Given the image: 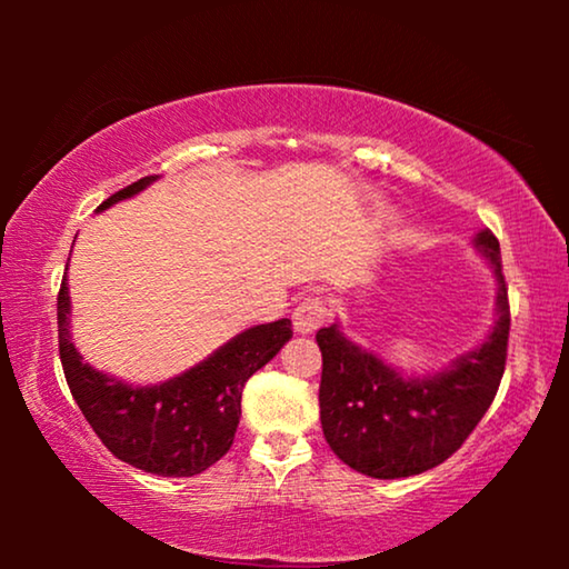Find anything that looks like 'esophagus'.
I'll return each instance as SVG.
<instances>
[{
    "mask_svg": "<svg viewBox=\"0 0 569 569\" xmlns=\"http://www.w3.org/2000/svg\"><path fill=\"white\" fill-rule=\"evenodd\" d=\"M326 321V302L321 298H302L292 313L298 333H313Z\"/></svg>",
    "mask_w": 569,
    "mask_h": 569,
    "instance_id": "1",
    "label": "esophagus"
}]
</instances>
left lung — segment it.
<instances>
[{"instance_id": "1", "label": "left lung", "mask_w": 569, "mask_h": 569, "mask_svg": "<svg viewBox=\"0 0 569 569\" xmlns=\"http://www.w3.org/2000/svg\"><path fill=\"white\" fill-rule=\"evenodd\" d=\"M497 277V321L485 345L432 376H401L378 355L349 341L339 326L316 333L323 357V438L347 466L372 479L415 477L463 446L495 401L510 333L508 284L500 240L489 230L473 238Z\"/></svg>"}]
</instances>
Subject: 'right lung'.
Instances as JSON below:
<instances>
[{
	"instance_id": "1",
	"label": "right lung",
	"mask_w": 569,
	"mask_h": 569,
	"mask_svg": "<svg viewBox=\"0 0 569 569\" xmlns=\"http://www.w3.org/2000/svg\"><path fill=\"white\" fill-rule=\"evenodd\" d=\"M154 176L108 197L98 212L144 191ZM67 277L57 298L59 357L69 391L103 446L123 463L158 477H193L232 446L246 380L292 339L290 318L246 329L204 362L160 386H129L82 362L69 337Z\"/></svg>"
}]
</instances>
